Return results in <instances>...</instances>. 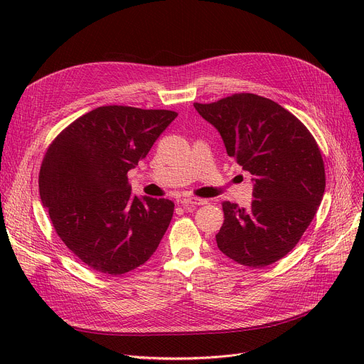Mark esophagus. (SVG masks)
<instances>
[{"mask_svg": "<svg viewBox=\"0 0 364 364\" xmlns=\"http://www.w3.org/2000/svg\"><path fill=\"white\" fill-rule=\"evenodd\" d=\"M181 206L183 208H193V206H198V205H205L206 200L205 199H198V198H188V199H183L180 200Z\"/></svg>", "mask_w": 364, "mask_h": 364, "instance_id": "34e87169", "label": "esophagus"}]
</instances>
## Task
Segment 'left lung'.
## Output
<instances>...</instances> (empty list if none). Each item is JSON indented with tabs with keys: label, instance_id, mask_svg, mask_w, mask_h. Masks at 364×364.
Listing matches in <instances>:
<instances>
[{
	"label": "left lung",
	"instance_id": "left-lung-1",
	"mask_svg": "<svg viewBox=\"0 0 364 364\" xmlns=\"http://www.w3.org/2000/svg\"><path fill=\"white\" fill-rule=\"evenodd\" d=\"M221 134L228 156L254 176L250 209L223 202L220 251L261 269L291 252L313 221L326 176L317 141L296 117L251 92L195 103Z\"/></svg>",
	"mask_w": 364,
	"mask_h": 364
}]
</instances>
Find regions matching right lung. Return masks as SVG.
I'll list each match as a JSON object with an SVG mask.
<instances>
[{
  "label": "right lung",
  "instance_id": "obj_1",
  "mask_svg": "<svg viewBox=\"0 0 364 364\" xmlns=\"http://www.w3.org/2000/svg\"><path fill=\"white\" fill-rule=\"evenodd\" d=\"M177 114L102 106L75 119L48 146L40 169L43 205L57 236L90 269L121 276L159 246L174 203L134 196L127 174Z\"/></svg>",
  "mask_w": 364,
  "mask_h": 364
}]
</instances>
